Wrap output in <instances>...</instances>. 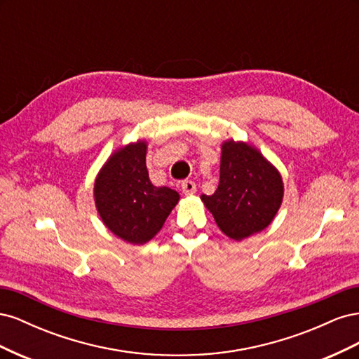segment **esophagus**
<instances>
[{"mask_svg":"<svg viewBox=\"0 0 359 359\" xmlns=\"http://www.w3.org/2000/svg\"><path fill=\"white\" fill-rule=\"evenodd\" d=\"M181 189H182L184 194H193L194 191H196V184L190 180H186L181 182Z\"/></svg>","mask_w":359,"mask_h":359,"instance_id":"esophagus-1","label":"esophagus"}]
</instances>
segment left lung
<instances>
[{"mask_svg":"<svg viewBox=\"0 0 359 359\" xmlns=\"http://www.w3.org/2000/svg\"><path fill=\"white\" fill-rule=\"evenodd\" d=\"M283 194V180L273 163L256 147L229 139L222 144L219 187L201 199L220 231L241 241L271 224Z\"/></svg>","mask_w":359,"mask_h":359,"instance_id":"8db88e82","label":"left lung"}]
</instances>
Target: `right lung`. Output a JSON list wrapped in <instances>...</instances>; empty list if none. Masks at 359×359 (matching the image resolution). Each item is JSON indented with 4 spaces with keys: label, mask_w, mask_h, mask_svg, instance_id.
I'll use <instances>...</instances> for the list:
<instances>
[{
    "label": "right lung",
    "mask_w": 359,
    "mask_h": 359,
    "mask_svg": "<svg viewBox=\"0 0 359 359\" xmlns=\"http://www.w3.org/2000/svg\"><path fill=\"white\" fill-rule=\"evenodd\" d=\"M147 148V140L118 148L94 181V202L103 224L135 245L153 240L180 201L175 190L149 181Z\"/></svg>",
    "instance_id": "right-lung-1"
}]
</instances>
